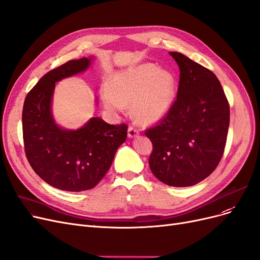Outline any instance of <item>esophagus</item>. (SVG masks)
<instances>
[{"label":"esophagus","instance_id":"esophagus-1","mask_svg":"<svg viewBox=\"0 0 260 260\" xmlns=\"http://www.w3.org/2000/svg\"><path fill=\"white\" fill-rule=\"evenodd\" d=\"M127 135L129 138H134V137H137L139 135V132L133 126H129L128 127V131H127Z\"/></svg>","mask_w":260,"mask_h":260}]
</instances>
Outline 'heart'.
Returning a JSON list of instances; mask_svg holds the SVG:
<instances>
[{
  "mask_svg": "<svg viewBox=\"0 0 260 260\" xmlns=\"http://www.w3.org/2000/svg\"><path fill=\"white\" fill-rule=\"evenodd\" d=\"M175 74L152 62H144L116 72L110 85L100 90L103 103L113 112L123 111L127 104L137 122L150 125L161 121L175 102Z\"/></svg>",
  "mask_w": 260,
  "mask_h": 260,
  "instance_id": "1",
  "label": "heart"
}]
</instances>
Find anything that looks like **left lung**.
I'll return each instance as SVG.
<instances>
[{"label": "left lung", "mask_w": 260, "mask_h": 260, "mask_svg": "<svg viewBox=\"0 0 260 260\" xmlns=\"http://www.w3.org/2000/svg\"><path fill=\"white\" fill-rule=\"evenodd\" d=\"M179 86L170 112L146 131L153 150L149 157L155 177L172 187H190L211 175L227 141L230 108L216 75L180 53Z\"/></svg>", "instance_id": "1"}]
</instances>
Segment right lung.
I'll return each instance as SVG.
<instances>
[{
  "instance_id": "1",
  "label": "right lung",
  "mask_w": 260,
  "mask_h": 260,
  "mask_svg": "<svg viewBox=\"0 0 260 260\" xmlns=\"http://www.w3.org/2000/svg\"><path fill=\"white\" fill-rule=\"evenodd\" d=\"M91 60L93 57H83L47 72L23 104L22 134L28 161L48 185L64 191L94 188L110 169L116 150L127 136L126 124L111 125L100 118H91L78 129L62 128L54 120L56 83L84 72Z\"/></svg>"
}]
</instances>
